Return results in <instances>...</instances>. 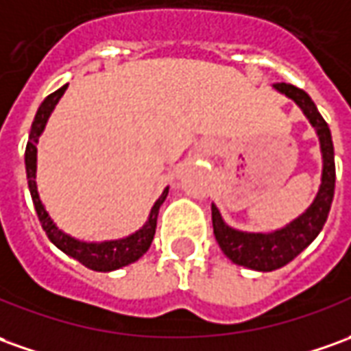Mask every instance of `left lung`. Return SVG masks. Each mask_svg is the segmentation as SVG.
Here are the masks:
<instances>
[{"mask_svg": "<svg viewBox=\"0 0 351 351\" xmlns=\"http://www.w3.org/2000/svg\"><path fill=\"white\" fill-rule=\"evenodd\" d=\"M281 95L294 101L304 116L313 125L321 149V185L313 202L309 204L300 216L294 217L287 226L267 233L241 231L227 226L216 204H212V226L214 235L221 252L237 265H243L254 271H275L282 265L292 262L298 254L308 248L327 221L332 197H335V147L327 122L319 114L317 106L311 101L304 89H298L291 84H275Z\"/></svg>", "mask_w": 351, "mask_h": 351, "instance_id": "1", "label": "left lung"}]
</instances>
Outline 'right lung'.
I'll return each instance as SVG.
<instances>
[{"instance_id":"obj_1","label":"right lung","mask_w":351,"mask_h":351,"mask_svg":"<svg viewBox=\"0 0 351 351\" xmlns=\"http://www.w3.org/2000/svg\"><path fill=\"white\" fill-rule=\"evenodd\" d=\"M69 88V84H64L62 88H59L55 93H51L47 97L43 99V103L38 108V112L34 116L32 130H30V137H28V145H26V152H24V164H26V180H28V189L32 195L34 208H36V214L40 217V223H42L45 235L49 237V241L53 245L57 246L59 250L78 260L82 265H86L93 271H114L120 269L124 265L137 262L141 256H143L149 248H151L152 237L156 231V219H158V210H160L162 202L168 197V189L162 191V195L158 200L152 204L149 217L145 221L143 227H139L135 233L122 239H112V241H80L76 237L64 233L62 229L57 227V223L53 221V217L49 216V212L43 206L42 199H40V193H38V183H36V170H38V141H40V135L43 134L47 120H49L51 112L55 110V106L60 101V97L64 95V91Z\"/></svg>"}]
</instances>
